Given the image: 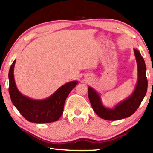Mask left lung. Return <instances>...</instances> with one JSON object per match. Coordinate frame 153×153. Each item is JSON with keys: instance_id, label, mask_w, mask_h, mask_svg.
Instances as JSON below:
<instances>
[{"instance_id": "left-lung-1", "label": "left lung", "mask_w": 153, "mask_h": 153, "mask_svg": "<svg viewBox=\"0 0 153 153\" xmlns=\"http://www.w3.org/2000/svg\"><path fill=\"white\" fill-rule=\"evenodd\" d=\"M138 65V82L135 90L128 98L120 102L113 108L104 107L98 93L88 87L89 100L94 112L100 118L106 120H119L128 117L135 113L146 94L148 81L146 78V67L143 57L137 49H134Z\"/></svg>"}]
</instances>
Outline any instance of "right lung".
<instances>
[{
  "mask_svg": "<svg viewBox=\"0 0 153 153\" xmlns=\"http://www.w3.org/2000/svg\"><path fill=\"white\" fill-rule=\"evenodd\" d=\"M15 61L16 60L12 63L9 72V92L13 104L21 115L30 122L46 123L57 121L63 113L67 96L78 82L73 81L67 83L44 100L32 99L24 96L17 90L13 75Z\"/></svg>",
  "mask_w": 153,
  "mask_h": 153,
  "instance_id": "1",
  "label": "right lung"
}]
</instances>
